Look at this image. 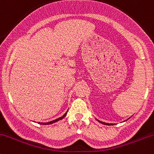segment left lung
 I'll use <instances>...</instances> for the list:
<instances>
[{
    "instance_id": "8db88e82",
    "label": "left lung",
    "mask_w": 154,
    "mask_h": 154,
    "mask_svg": "<svg viewBox=\"0 0 154 154\" xmlns=\"http://www.w3.org/2000/svg\"><path fill=\"white\" fill-rule=\"evenodd\" d=\"M97 120L98 122H100V123H101V124H103V125H113L114 124H109V123H106V122H101V121H99V120H98V119H96Z\"/></svg>"
}]
</instances>
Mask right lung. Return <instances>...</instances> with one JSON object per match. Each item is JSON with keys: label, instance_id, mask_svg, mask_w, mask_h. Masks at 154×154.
<instances>
[{"label": "right lung", "instance_id": "obj_1", "mask_svg": "<svg viewBox=\"0 0 154 154\" xmlns=\"http://www.w3.org/2000/svg\"><path fill=\"white\" fill-rule=\"evenodd\" d=\"M67 111H68V110H67ZM67 111H66V112H65V113H64V115L62 116L59 117V118H58V119H55V120H53V121H51V122H38V124H40V125H51V124H53V123L59 121V120H61V119H64V117H65L66 116V113H67Z\"/></svg>", "mask_w": 154, "mask_h": 154}]
</instances>
